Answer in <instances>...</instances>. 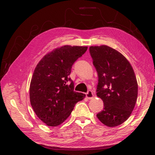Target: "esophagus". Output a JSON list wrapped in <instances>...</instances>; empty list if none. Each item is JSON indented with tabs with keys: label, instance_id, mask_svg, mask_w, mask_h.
Segmentation results:
<instances>
[{
	"label": "esophagus",
	"instance_id": "obj_1",
	"mask_svg": "<svg viewBox=\"0 0 155 155\" xmlns=\"http://www.w3.org/2000/svg\"><path fill=\"white\" fill-rule=\"evenodd\" d=\"M85 95H86V97H87V98L91 99V98H93V96H94V94H93V92L91 90H89L85 94Z\"/></svg>",
	"mask_w": 155,
	"mask_h": 155
}]
</instances>
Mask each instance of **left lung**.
<instances>
[{"instance_id": "left-lung-1", "label": "left lung", "mask_w": 155, "mask_h": 155, "mask_svg": "<svg viewBox=\"0 0 155 155\" xmlns=\"http://www.w3.org/2000/svg\"><path fill=\"white\" fill-rule=\"evenodd\" d=\"M90 53L98 77L96 95L104 103L96 116L107 127H116L129 117L137 101L135 72L125 57L111 47L90 46Z\"/></svg>"}]
</instances>
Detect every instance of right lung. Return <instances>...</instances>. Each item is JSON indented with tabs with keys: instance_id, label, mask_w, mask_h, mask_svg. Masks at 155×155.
<instances>
[{
	"instance_id": "add662e5",
	"label": "right lung",
	"mask_w": 155,
	"mask_h": 155,
	"mask_svg": "<svg viewBox=\"0 0 155 155\" xmlns=\"http://www.w3.org/2000/svg\"><path fill=\"white\" fill-rule=\"evenodd\" d=\"M87 46H64L44 56L37 65L30 84L33 111L49 127L62 124L85 95L74 91L70 78L72 65L87 51Z\"/></svg>"
}]
</instances>
